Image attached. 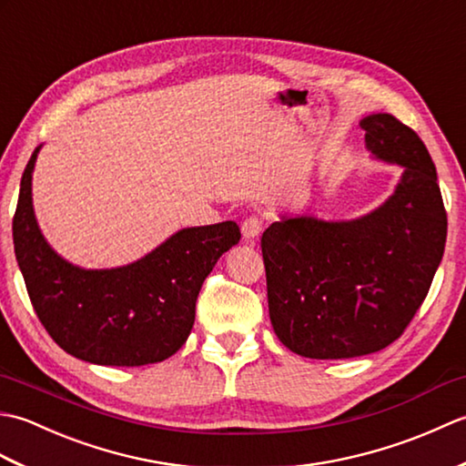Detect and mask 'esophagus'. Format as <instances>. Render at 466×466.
Masks as SVG:
<instances>
[{"instance_id": "34e87169", "label": "esophagus", "mask_w": 466, "mask_h": 466, "mask_svg": "<svg viewBox=\"0 0 466 466\" xmlns=\"http://www.w3.org/2000/svg\"><path fill=\"white\" fill-rule=\"evenodd\" d=\"M260 232H262V220L258 216H250L242 222V236L246 240L258 238Z\"/></svg>"}]
</instances>
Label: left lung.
Wrapping results in <instances>:
<instances>
[{
  "instance_id": "left-lung-1",
  "label": "left lung",
  "mask_w": 466,
  "mask_h": 466,
  "mask_svg": "<svg viewBox=\"0 0 466 466\" xmlns=\"http://www.w3.org/2000/svg\"><path fill=\"white\" fill-rule=\"evenodd\" d=\"M359 126L372 157L402 167L394 192L354 220L282 216L262 234L272 329L306 359H354L397 340L427 299L447 242L427 146L390 114Z\"/></svg>"
}]
</instances>
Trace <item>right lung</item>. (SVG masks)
I'll return each instance as SVG.
<instances>
[{
  "mask_svg": "<svg viewBox=\"0 0 466 466\" xmlns=\"http://www.w3.org/2000/svg\"><path fill=\"white\" fill-rule=\"evenodd\" d=\"M39 150L24 170L14 216L15 258L37 319L59 349L86 362L166 360L190 336L198 294L218 258L238 244V224L182 228L132 264L80 268L62 258L37 226L32 176Z\"/></svg>",
  "mask_w": 466,
  "mask_h": 466,
  "instance_id": "add662e5",
  "label": "right lung"
}]
</instances>
